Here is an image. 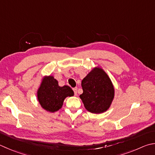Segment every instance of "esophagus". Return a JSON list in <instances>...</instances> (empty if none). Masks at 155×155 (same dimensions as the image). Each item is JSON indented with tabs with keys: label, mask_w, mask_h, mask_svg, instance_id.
I'll return each instance as SVG.
<instances>
[{
	"label": "esophagus",
	"mask_w": 155,
	"mask_h": 155,
	"mask_svg": "<svg viewBox=\"0 0 155 155\" xmlns=\"http://www.w3.org/2000/svg\"><path fill=\"white\" fill-rule=\"evenodd\" d=\"M77 87H74V88H73V91L74 92V95H77Z\"/></svg>",
	"instance_id": "obj_1"
}]
</instances>
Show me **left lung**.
I'll return each mask as SVG.
<instances>
[{
    "instance_id": "left-lung-1",
    "label": "left lung",
    "mask_w": 155,
    "mask_h": 155,
    "mask_svg": "<svg viewBox=\"0 0 155 155\" xmlns=\"http://www.w3.org/2000/svg\"><path fill=\"white\" fill-rule=\"evenodd\" d=\"M83 93L80 95L85 108L89 112L100 114L110 106L114 96L112 83L104 70L95 67L81 83Z\"/></svg>"
}]
</instances>
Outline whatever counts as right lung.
Wrapping results in <instances>:
<instances>
[{"label":"right lung","instance_id":"right-lung-1","mask_svg":"<svg viewBox=\"0 0 155 155\" xmlns=\"http://www.w3.org/2000/svg\"><path fill=\"white\" fill-rule=\"evenodd\" d=\"M74 95V91L68 85L60 87L53 76L45 77L37 91L38 102L42 108L50 112L60 110L67 97Z\"/></svg>","mask_w":155,"mask_h":155}]
</instances>
